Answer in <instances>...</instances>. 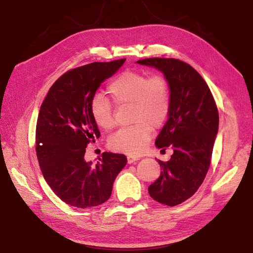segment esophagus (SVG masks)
I'll return each instance as SVG.
<instances>
[{"mask_svg":"<svg viewBox=\"0 0 253 253\" xmlns=\"http://www.w3.org/2000/svg\"><path fill=\"white\" fill-rule=\"evenodd\" d=\"M139 159H140V157H138V156H128V157H127V160H128V163H129V164L133 163V162H135V161H138Z\"/></svg>","mask_w":253,"mask_h":253,"instance_id":"34e87169","label":"esophagus"}]
</instances>
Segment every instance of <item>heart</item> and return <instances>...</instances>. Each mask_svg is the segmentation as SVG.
<instances>
[{
	"label": "heart",
	"instance_id": "b5f03b06",
	"mask_svg": "<svg viewBox=\"0 0 253 253\" xmlns=\"http://www.w3.org/2000/svg\"><path fill=\"white\" fill-rule=\"evenodd\" d=\"M108 92L115 105H131L130 121L134 123L111 136V148L129 155L142 153L151 140L152 128H160L168 118L171 92L167 80L161 76L150 78L143 72L126 71L113 80ZM90 114L99 128L108 130L114 126L111 103L103 95L96 94L92 98Z\"/></svg>",
	"mask_w": 253,
	"mask_h": 253
}]
</instances>
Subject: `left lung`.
Wrapping results in <instances>:
<instances>
[{"label":"left lung","instance_id":"1","mask_svg":"<svg viewBox=\"0 0 253 253\" xmlns=\"http://www.w3.org/2000/svg\"><path fill=\"white\" fill-rule=\"evenodd\" d=\"M136 63L161 72L170 87L168 119L156 139V147H171L168 162L159 160L161 174L149 187L159 203L175 206L191 198L209 169L218 131V112L211 91L192 66L173 58H147Z\"/></svg>","mask_w":253,"mask_h":253}]
</instances>
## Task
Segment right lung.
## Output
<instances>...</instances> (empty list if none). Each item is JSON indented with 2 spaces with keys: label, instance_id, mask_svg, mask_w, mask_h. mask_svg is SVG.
I'll list each match as a JSON object with an SVG mask.
<instances>
[{
  "label": "right lung",
  "instance_id": "add662e5",
  "mask_svg": "<svg viewBox=\"0 0 253 253\" xmlns=\"http://www.w3.org/2000/svg\"><path fill=\"white\" fill-rule=\"evenodd\" d=\"M125 60L92 62L65 73L51 86L40 109L36 131L40 168L52 191L71 206L84 209L108 201L126 165L125 155L108 152L97 164L85 160L87 144L100 135L91 118V100Z\"/></svg>",
  "mask_w": 253,
  "mask_h": 253
}]
</instances>
